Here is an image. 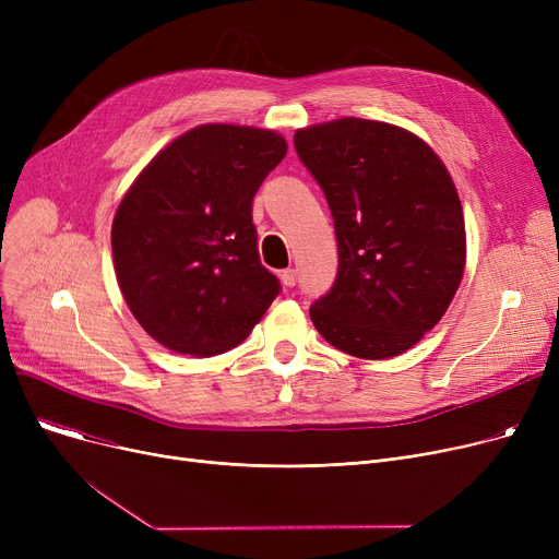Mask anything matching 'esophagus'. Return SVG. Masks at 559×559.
Masks as SVG:
<instances>
[{
    "instance_id": "esophagus-1",
    "label": "esophagus",
    "mask_w": 559,
    "mask_h": 559,
    "mask_svg": "<svg viewBox=\"0 0 559 559\" xmlns=\"http://www.w3.org/2000/svg\"><path fill=\"white\" fill-rule=\"evenodd\" d=\"M281 281H283L285 287H295L297 285V270H285L281 274Z\"/></svg>"
}]
</instances>
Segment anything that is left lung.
I'll list each match as a JSON object with an SVG mask.
<instances>
[{"instance_id": "obj_1", "label": "left lung", "mask_w": 559, "mask_h": 559, "mask_svg": "<svg viewBox=\"0 0 559 559\" xmlns=\"http://www.w3.org/2000/svg\"><path fill=\"white\" fill-rule=\"evenodd\" d=\"M297 154L335 219L337 278L310 308L319 335L348 356L413 348L449 310L466 230L447 165L417 133L340 117L297 129Z\"/></svg>"}]
</instances>
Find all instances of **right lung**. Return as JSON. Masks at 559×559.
I'll use <instances>...</instances> for the list:
<instances>
[{"instance_id":"add662e5","label":"right lung","mask_w":559,"mask_h":559,"mask_svg":"<svg viewBox=\"0 0 559 559\" xmlns=\"http://www.w3.org/2000/svg\"><path fill=\"white\" fill-rule=\"evenodd\" d=\"M285 154L272 129L201 124L163 146L117 205V283L144 333L174 354L230 350L278 295L258 258L251 203Z\"/></svg>"}]
</instances>
